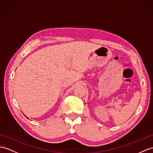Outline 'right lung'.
<instances>
[{
  "label": "right lung",
  "mask_w": 153,
  "mask_h": 153,
  "mask_svg": "<svg viewBox=\"0 0 153 153\" xmlns=\"http://www.w3.org/2000/svg\"><path fill=\"white\" fill-rule=\"evenodd\" d=\"M27 118H28V117H27Z\"/></svg>",
  "instance_id": "add662e5"
}]
</instances>
